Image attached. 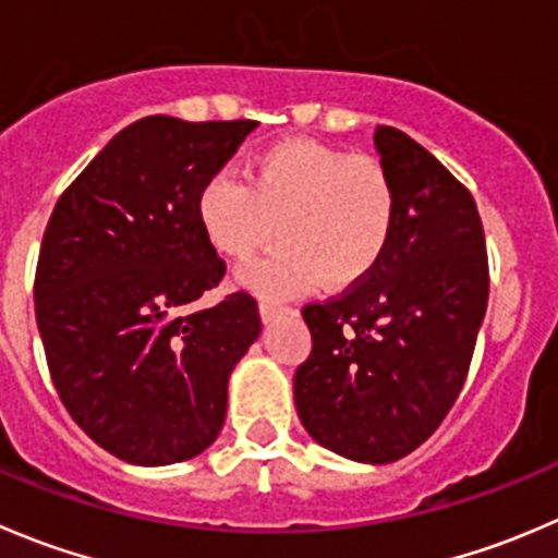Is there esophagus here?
I'll return each mask as SVG.
<instances>
[{"label": "esophagus", "mask_w": 558, "mask_h": 558, "mask_svg": "<svg viewBox=\"0 0 558 558\" xmlns=\"http://www.w3.org/2000/svg\"><path fill=\"white\" fill-rule=\"evenodd\" d=\"M258 313H262L264 322H275L278 316L289 313V307L280 305V302H272V300H262L258 302Z\"/></svg>", "instance_id": "34e87169"}]
</instances>
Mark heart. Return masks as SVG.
Listing matches in <instances>:
<instances>
[{"instance_id":"obj_1","label":"heart","mask_w":558,"mask_h":558,"mask_svg":"<svg viewBox=\"0 0 558 558\" xmlns=\"http://www.w3.org/2000/svg\"><path fill=\"white\" fill-rule=\"evenodd\" d=\"M398 196L387 169L311 138H291L253 155L245 182L209 177L196 218L220 256L245 262L275 240L267 258L242 272L258 294L283 296L307 286L360 283L387 253Z\"/></svg>"}]
</instances>
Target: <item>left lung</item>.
Wrapping results in <instances>:
<instances>
[{"label": "left lung", "instance_id": "8db88e82", "mask_svg": "<svg viewBox=\"0 0 558 558\" xmlns=\"http://www.w3.org/2000/svg\"><path fill=\"white\" fill-rule=\"evenodd\" d=\"M373 142L398 196L392 240L367 278L302 307L313 349L294 373V403L322 447L392 463L461 395L490 278L469 187L400 130L378 124Z\"/></svg>", "mask_w": 558, "mask_h": 558}]
</instances>
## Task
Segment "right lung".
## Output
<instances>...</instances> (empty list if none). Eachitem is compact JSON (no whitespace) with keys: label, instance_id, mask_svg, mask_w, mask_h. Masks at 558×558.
<instances>
[{"label":"right lung","instance_id":"obj_1","mask_svg":"<svg viewBox=\"0 0 558 558\" xmlns=\"http://www.w3.org/2000/svg\"><path fill=\"white\" fill-rule=\"evenodd\" d=\"M256 124L138 119L48 218L35 269L48 373L78 428L119 461H187L223 428L229 376L262 316L247 291L196 307L226 275L196 196Z\"/></svg>","mask_w":558,"mask_h":558}]
</instances>
